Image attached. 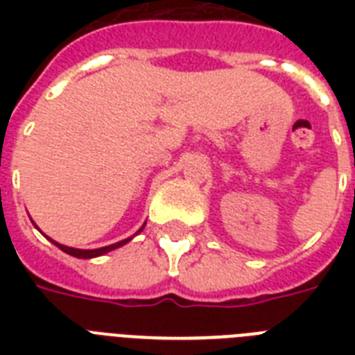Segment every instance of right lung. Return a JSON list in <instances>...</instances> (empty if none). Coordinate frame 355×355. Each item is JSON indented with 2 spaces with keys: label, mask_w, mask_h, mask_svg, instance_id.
<instances>
[{
  "label": "right lung",
  "mask_w": 355,
  "mask_h": 355,
  "mask_svg": "<svg viewBox=\"0 0 355 355\" xmlns=\"http://www.w3.org/2000/svg\"><path fill=\"white\" fill-rule=\"evenodd\" d=\"M144 230V228H141ZM53 241V239H51ZM130 241V237L128 239H123V241L119 243H114V245H108V247H103V248H94V250H80V248H71V247H64V245H60V243H55L60 250H64L66 254H71V256H75V258H96V256H101V254H107L110 252V250H114V248L121 247V245H125V243Z\"/></svg>",
  "instance_id": "1"
}]
</instances>
